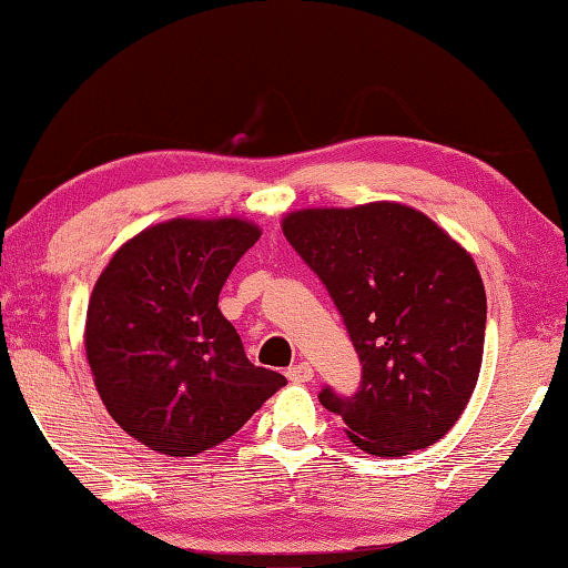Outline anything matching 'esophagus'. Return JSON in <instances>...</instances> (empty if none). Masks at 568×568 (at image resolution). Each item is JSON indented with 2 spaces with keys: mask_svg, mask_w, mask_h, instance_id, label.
Segmentation results:
<instances>
[{
  "mask_svg": "<svg viewBox=\"0 0 568 568\" xmlns=\"http://www.w3.org/2000/svg\"><path fill=\"white\" fill-rule=\"evenodd\" d=\"M287 381L291 383H311L313 381V368L307 363H297L293 368H287Z\"/></svg>",
  "mask_w": 568,
  "mask_h": 568,
  "instance_id": "esophagus-1",
  "label": "esophagus"
}]
</instances>
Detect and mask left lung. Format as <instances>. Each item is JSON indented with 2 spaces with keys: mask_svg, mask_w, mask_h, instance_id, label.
I'll use <instances>...</instances> for the list:
<instances>
[{
  "mask_svg": "<svg viewBox=\"0 0 568 568\" xmlns=\"http://www.w3.org/2000/svg\"><path fill=\"white\" fill-rule=\"evenodd\" d=\"M283 233L338 305L363 363L353 398L321 403L365 454L398 458L444 438L474 396L486 291L468 250L420 210L376 200L303 207Z\"/></svg>",
  "mask_w": 568,
  "mask_h": 568,
  "instance_id": "left-lung-1",
  "label": "left lung"
}]
</instances>
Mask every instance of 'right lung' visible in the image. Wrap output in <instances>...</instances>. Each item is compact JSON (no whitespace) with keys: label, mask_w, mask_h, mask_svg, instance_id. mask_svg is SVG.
I'll list each match as a JSON object with an SVG mask.
<instances>
[{"label":"right lung","mask_w":568,"mask_h":568,"mask_svg":"<svg viewBox=\"0 0 568 568\" xmlns=\"http://www.w3.org/2000/svg\"><path fill=\"white\" fill-rule=\"evenodd\" d=\"M245 217H172L118 247L92 287L84 353L118 426L165 456L223 444L285 386L247 361L217 307L230 271L261 237Z\"/></svg>","instance_id":"obj_1"}]
</instances>
